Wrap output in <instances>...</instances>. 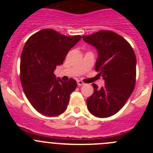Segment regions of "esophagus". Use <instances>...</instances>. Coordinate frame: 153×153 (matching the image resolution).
Masks as SVG:
<instances>
[{
  "label": "esophagus",
  "instance_id": "1",
  "mask_svg": "<svg viewBox=\"0 0 153 153\" xmlns=\"http://www.w3.org/2000/svg\"><path fill=\"white\" fill-rule=\"evenodd\" d=\"M77 84H78V86H83V85H85V83H83L82 80H78Z\"/></svg>",
  "mask_w": 153,
  "mask_h": 153
}]
</instances>
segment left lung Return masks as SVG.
<instances>
[{"label":"left lung","mask_w":153,"mask_h":153,"mask_svg":"<svg viewBox=\"0 0 153 153\" xmlns=\"http://www.w3.org/2000/svg\"><path fill=\"white\" fill-rule=\"evenodd\" d=\"M83 39L97 48L95 70L105 80L100 89L92 84L93 93L86 100L87 108L97 117H111L123 107L134 90L136 54L129 42L113 31L100 30Z\"/></svg>","instance_id":"1"}]
</instances>
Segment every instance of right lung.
<instances>
[{"mask_svg":"<svg viewBox=\"0 0 153 153\" xmlns=\"http://www.w3.org/2000/svg\"><path fill=\"white\" fill-rule=\"evenodd\" d=\"M80 38V35L67 36L44 29L30 36L23 48L20 64L23 90L33 107L44 116L62 114L76 88L75 79H56L53 71Z\"/></svg>","mask_w":153,"mask_h":153,"instance_id":"add662e5","label":"right lung"}]
</instances>
